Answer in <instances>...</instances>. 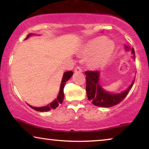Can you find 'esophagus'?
Wrapping results in <instances>:
<instances>
[{
	"mask_svg": "<svg viewBox=\"0 0 149 149\" xmlns=\"http://www.w3.org/2000/svg\"><path fill=\"white\" fill-rule=\"evenodd\" d=\"M83 70L82 69H81L79 66H77L76 68H74V72H82Z\"/></svg>",
	"mask_w": 149,
	"mask_h": 149,
	"instance_id": "esophagus-1",
	"label": "esophagus"
}]
</instances>
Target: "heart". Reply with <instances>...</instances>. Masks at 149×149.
<instances>
[{
	"instance_id": "1",
	"label": "heart",
	"mask_w": 149,
	"mask_h": 149,
	"mask_svg": "<svg viewBox=\"0 0 149 149\" xmlns=\"http://www.w3.org/2000/svg\"><path fill=\"white\" fill-rule=\"evenodd\" d=\"M116 45L113 40L100 36L93 38L85 43L81 53L88 58V64L91 68L98 69L109 63L115 54Z\"/></svg>"
}]
</instances>
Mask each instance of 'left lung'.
<instances>
[{"instance_id":"8db88e82","label":"left lung","mask_w":149,"mask_h":149,"mask_svg":"<svg viewBox=\"0 0 149 149\" xmlns=\"http://www.w3.org/2000/svg\"><path fill=\"white\" fill-rule=\"evenodd\" d=\"M126 52L131 51L133 54V58L135 60V52L134 48L125 45ZM86 91L87 98L91 102L93 105L100 107H111L121 102L127 96L128 92L133 86L135 77L131 85L125 90L118 93H114L106 91L100 84L99 71H86Z\"/></svg>"}]
</instances>
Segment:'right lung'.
Instances as JSON below:
<instances>
[{
  "instance_id": "obj_1",
  "label": "right lung",
  "mask_w": 149,
  "mask_h": 149,
  "mask_svg": "<svg viewBox=\"0 0 149 149\" xmlns=\"http://www.w3.org/2000/svg\"><path fill=\"white\" fill-rule=\"evenodd\" d=\"M35 34L33 33H30L28 34V36H26V38H25L27 39L31 36H34ZM73 72L72 71H67V72H65L63 74L62 77V81H61V84H60V91H59V93L58 95V97H57L56 99H55L52 102H51L49 104L45 106V107H32V106L29 105V107H30L32 109H33L34 110H35L36 111H39V112H45V111H49L52 109H56L57 107H58L60 104H62L63 100H64V85L66 84V83L68 81L69 79H70V77L72 76Z\"/></svg>"
}]
</instances>
